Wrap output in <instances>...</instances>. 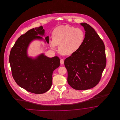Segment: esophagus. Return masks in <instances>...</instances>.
<instances>
[{"label": "esophagus", "mask_w": 120, "mask_h": 120, "mask_svg": "<svg viewBox=\"0 0 120 120\" xmlns=\"http://www.w3.org/2000/svg\"><path fill=\"white\" fill-rule=\"evenodd\" d=\"M60 63H61V64H63L64 63V60L63 59H60Z\"/></svg>", "instance_id": "obj_1"}]
</instances>
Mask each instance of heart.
I'll return each mask as SVG.
<instances>
[{
    "label": "heart",
    "mask_w": 120,
    "mask_h": 120,
    "mask_svg": "<svg viewBox=\"0 0 120 120\" xmlns=\"http://www.w3.org/2000/svg\"><path fill=\"white\" fill-rule=\"evenodd\" d=\"M52 40L50 41L52 49L58 50L60 54L69 56L78 51L83 45L85 33L82 29L75 28L69 25L59 26L54 29L52 33Z\"/></svg>",
    "instance_id": "1"
}]
</instances>
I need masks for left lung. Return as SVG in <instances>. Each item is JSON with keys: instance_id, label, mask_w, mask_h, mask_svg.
Here are the masks:
<instances>
[{"instance_id": "1", "label": "left lung", "mask_w": 120, "mask_h": 120, "mask_svg": "<svg viewBox=\"0 0 120 120\" xmlns=\"http://www.w3.org/2000/svg\"><path fill=\"white\" fill-rule=\"evenodd\" d=\"M86 31L85 40L80 49L64 61L68 82L72 88L83 90L99 83L106 67L105 48L94 29L86 23L80 24Z\"/></svg>"}]
</instances>
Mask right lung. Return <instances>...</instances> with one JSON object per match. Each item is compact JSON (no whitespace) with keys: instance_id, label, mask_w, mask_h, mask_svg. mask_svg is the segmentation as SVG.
<instances>
[{"instance_id":"right-lung-1","label":"right lung","mask_w":120,"mask_h":120,"mask_svg":"<svg viewBox=\"0 0 120 120\" xmlns=\"http://www.w3.org/2000/svg\"><path fill=\"white\" fill-rule=\"evenodd\" d=\"M40 36H45L42 26L30 30L17 39L9 55L14 80L21 87L36 94H44L51 88L53 71L60 64L57 56L49 57L44 53L34 58L28 56L27 49L33 40H44L49 43V36L45 40Z\"/></svg>"}]
</instances>
